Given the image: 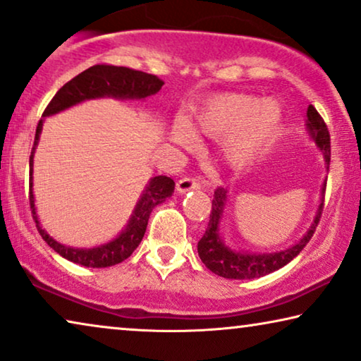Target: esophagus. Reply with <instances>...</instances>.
I'll list each match as a JSON object with an SVG mask.
<instances>
[{"instance_id": "34e87169", "label": "esophagus", "mask_w": 361, "mask_h": 361, "mask_svg": "<svg viewBox=\"0 0 361 361\" xmlns=\"http://www.w3.org/2000/svg\"><path fill=\"white\" fill-rule=\"evenodd\" d=\"M200 188H201L200 180H196L193 176L181 178V180L176 181V190L180 191V193H185V191H190V190H200Z\"/></svg>"}]
</instances>
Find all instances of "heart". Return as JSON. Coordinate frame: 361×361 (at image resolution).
<instances>
[{"label": "heart", "instance_id": "heart-1", "mask_svg": "<svg viewBox=\"0 0 361 361\" xmlns=\"http://www.w3.org/2000/svg\"><path fill=\"white\" fill-rule=\"evenodd\" d=\"M195 127L211 138H223V157L234 168L249 166L276 145L282 130V107L277 100H257L249 94H219L195 112ZM173 138L181 145L195 143L186 120H178Z\"/></svg>", "mask_w": 361, "mask_h": 361}]
</instances>
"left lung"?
I'll use <instances>...</instances> for the list:
<instances>
[{
    "instance_id": "1",
    "label": "left lung",
    "mask_w": 361,
    "mask_h": 361,
    "mask_svg": "<svg viewBox=\"0 0 361 361\" xmlns=\"http://www.w3.org/2000/svg\"><path fill=\"white\" fill-rule=\"evenodd\" d=\"M307 117H309V123L307 125H309V132L312 133V138L315 140L317 147L324 152L326 165H330V132L329 128H326L325 120L322 118V115L319 112H317L314 105H309V109H307ZM226 193H228V191L224 188H218L214 191L208 228H206L203 238L198 241V254L204 266L208 267L211 272H214L216 276L226 279H256L267 276V274L284 267L286 264H289L292 259L307 246V243H309L312 236H314L317 226L320 223L322 211H324V203H322L319 213L315 216L314 224L310 226L309 233H307L295 246L286 249V251L274 254L234 252L226 247L219 239L218 226L221 216H223Z\"/></svg>"
}]
</instances>
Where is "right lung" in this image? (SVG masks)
Segmentation results:
<instances>
[{"label":"right lung","instance_id":"add662e5","mask_svg":"<svg viewBox=\"0 0 361 361\" xmlns=\"http://www.w3.org/2000/svg\"><path fill=\"white\" fill-rule=\"evenodd\" d=\"M165 84L160 77L147 74V72L130 69V67L122 66H112V64H95L69 82H66L62 87L57 90L51 102L42 112V117L47 115L57 114L61 110L69 109L72 105L82 102L87 99L95 97H117V99H143L148 95L157 94ZM42 128V118L39 120L36 127L35 135V145H32L31 157H30V176L32 173V153H35L36 143L39 140V133ZM31 178H30V204L32 219H35L36 228L39 231L41 238L49 244V247L54 249L57 254L66 257L67 261L80 264L85 267H110L115 264H120L130 254L135 251L138 244H140L143 234L147 231L148 218H150L152 209L157 204H160L166 196H170L175 190V181L170 176H155L143 191V195L138 200V204L133 213L130 223H128L127 229L123 231L115 241L105 244V246L94 247V249H74L62 246V244L56 243L49 234L39 226L37 221L36 211H35V196H32L31 190Z\"/></svg>","mask_w":361,"mask_h":361}]
</instances>
